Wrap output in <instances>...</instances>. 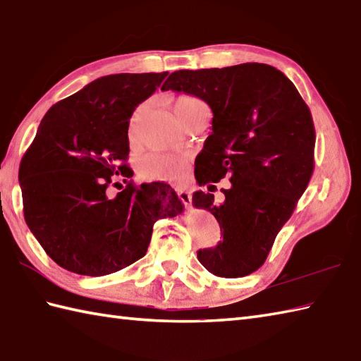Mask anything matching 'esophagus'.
<instances>
[{
	"label": "esophagus",
	"instance_id": "34e87169",
	"mask_svg": "<svg viewBox=\"0 0 361 361\" xmlns=\"http://www.w3.org/2000/svg\"><path fill=\"white\" fill-rule=\"evenodd\" d=\"M178 195L180 197V201L183 202V205H185L187 209H191V193H190V190L179 188L178 190Z\"/></svg>",
	"mask_w": 361,
	"mask_h": 361
}]
</instances>
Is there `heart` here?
I'll return each instance as SVG.
<instances>
[{
    "instance_id": "b5f03b06",
    "label": "heart",
    "mask_w": 361,
    "mask_h": 361,
    "mask_svg": "<svg viewBox=\"0 0 361 361\" xmlns=\"http://www.w3.org/2000/svg\"><path fill=\"white\" fill-rule=\"evenodd\" d=\"M207 107V104L200 98L191 97V94H183L174 102V114L178 116L180 123H185L191 115H193L197 109ZM138 118V114L135 115V120L132 121V130H134L135 121ZM134 138L130 134V140ZM188 165V157L183 154H164V152H152L145 156L140 160V174L145 179H154V180H168L176 182L180 180L185 174Z\"/></svg>"
}]
</instances>
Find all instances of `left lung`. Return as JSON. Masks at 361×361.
<instances>
[{"instance_id":"1","label":"left lung","mask_w":361,"mask_h":361,"mask_svg":"<svg viewBox=\"0 0 361 361\" xmlns=\"http://www.w3.org/2000/svg\"><path fill=\"white\" fill-rule=\"evenodd\" d=\"M161 90L183 92L207 102L212 132L196 159L200 185L229 179L223 204L196 191L195 207L207 209L223 241L200 249L197 260L219 277L259 269L277 233L296 209L313 174L314 126L296 87L267 63L179 70ZM195 164V165H196Z\"/></svg>"}]
</instances>
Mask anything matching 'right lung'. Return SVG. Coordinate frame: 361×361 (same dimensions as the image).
Returning a JSON list of instances; mask_svg holds the SVG:
<instances>
[{
    "label": "right lung",
    "instance_id": "right-lung-1",
    "mask_svg": "<svg viewBox=\"0 0 361 361\" xmlns=\"http://www.w3.org/2000/svg\"><path fill=\"white\" fill-rule=\"evenodd\" d=\"M166 75L98 78L43 116L18 180L26 224L59 267L82 276L116 273L146 254L159 218L183 210L161 182H129L107 195L112 176L132 178L129 120Z\"/></svg>",
    "mask_w": 361,
    "mask_h": 361
}]
</instances>
